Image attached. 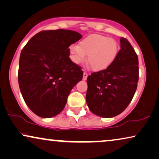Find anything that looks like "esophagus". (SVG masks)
<instances>
[{"mask_svg":"<svg viewBox=\"0 0 159 159\" xmlns=\"http://www.w3.org/2000/svg\"><path fill=\"white\" fill-rule=\"evenodd\" d=\"M88 75H89V74L87 73H86V72H84V76H83V80H84V81H86V80L87 79Z\"/></svg>","mask_w":159,"mask_h":159,"instance_id":"esophagus-1","label":"esophagus"}]
</instances>
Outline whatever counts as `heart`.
Here are the masks:
<instances>
[{
    "mask_svg": "<svg viewBox=\"0 0 159 159\" xmlns=\"http://www.w3.org/2000/svg\"><path fill=\"white\" fill-rule=\"evenodd\" d=\"M118 51V44L113 39L98 34H93L82 40L79 46L70 47V57L75 64H80L86 60L94 71L106 69L115 60Z\"/></svg>",
    "mask_w": 159,
    "mask_h": 159,
    "instance_id": "obj_1",
    "label": "heart"
}]
</instances>
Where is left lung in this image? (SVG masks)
I'll return each mask as SVG.
<instances>
[{
	"label": "left lung",
	"mask_w": 159,
	"mask_h": 159,
	"mask_svg": "<svg viewBox=\"0 0 159 159\" xmlns=\"http://www.w3.org/2000/svg\"><path fill=\"white\" fill-rule=\"evenodd\" d=\"M120 49L105 70L87 78L86 103L92 113L103 118L121 113L134 97L139 79L138 57L127 39L120 38Z\"/></svg>",
	"instance_id": "obj_1"
}]
</instances>
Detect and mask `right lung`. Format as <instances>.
<instances>
[{"instance_id": "add662e5", "label": "right lung", "mask_w": 159, "mask_h": 159, "mask_svg": "<svg viewBox=\"0 0 159 159\" xmlns=\"http://www.w3.org/2000/svg\"><path fill=\"white\" fill-rule=\"evenodd\" d=\"M81 38L80 33L69 30H43L22 48L19 86L25 103L40 117L58 115L72 89L82 80L81 67L69 57V46Z\"/></svg>"}]
</instances>
